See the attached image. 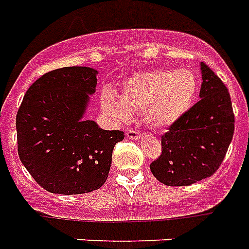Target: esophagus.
<instances>
[{
    "label": "esophagus",
    "mask_w": 249,
    "mask_h": 249,
    "mask_svg": "<svg viewBox=\"0 0 249 249\" xmlns=\"http://www.w3.org/2000/svg\"><path fill=\"white\" fill-rule=\"evenodd\" d=\"M126 136L128 137V139H131V140H140L141 137H142V135L135 130H127Z\"/></svg>",
    "instance_id": "esophagus-1"
}]
</instances>
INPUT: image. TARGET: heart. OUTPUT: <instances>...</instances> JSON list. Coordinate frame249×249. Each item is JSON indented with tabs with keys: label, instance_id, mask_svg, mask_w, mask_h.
<instances>
[{
	"label": "heart",
	"instance_id": "1",
	"mask_svg": "<svg viewBox=\"0 0 249 249\" xmlns=\"http://www.w3.org/2000/svg\"><path fill=\"white\" fill-rule=\"evenodd\" d=\"M198 92V78L189 69L139 73L123 85L119 97L105 90L104 112L115 121H127L132 112H144L153 128H168L184 117Z\"/></svg>",
	"mask_w": 249,
	"mask_h": 249
}]
</instances>
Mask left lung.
I'll use <instances>...</instances> for the list:
<instances>
[{"mask_svg": "<svg viewBox=\"0 0 249 249\" xmlns=\"http://www.w3.org/2000/svg\"><path fill=\"white\" fill-rule=\"evenodd\" d=\"M200 73V100L163 135L162 154L150 164L157 180L168 186H188L212 176L234 135L228 89L204 63Z\"/></svg>", "mask_w": 249, "mask_h": 249, "instance_id": "1", "label": "left lung"}]
</instances>
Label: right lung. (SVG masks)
I'll return each mask as SVG.
<instances>
[{
  "label": "right lung",
  "mask_w": 249,
  "mask_h": 249,
  "mask_svg": "<svg viewBox=\"0 0 249 249\" xmlns=\"http://www.w3.org/2000/svg\"><path fill=\"white\" fill-rule=\"evenodd\" d=\"M96 75L89 67L49 71L28 89L18 110L19 158L47 192L90 193L108 178L113 149L124 134L85 118Z\"/></svg>",
  "instance_id": "obj_1"
}]
</instances>
